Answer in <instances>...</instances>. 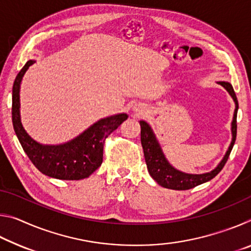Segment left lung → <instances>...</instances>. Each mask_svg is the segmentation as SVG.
I'll return each instance as SVG.
<instances>
[{"label": "left lung", "mask_w": 251, "mask_h": 251, "mask_svg": "<svg viewBox=\"0 0 251 251\" xmlns=\"http://www.w3.org/2000/svg\"><path fill=\"white\" fill-rule=\"evenodd\" d=\"M219 84L226 88L227 92L231 95V97L236 103V109L233 113V120L231 123V131H232V141L230 146L225 155L224 159L220 161V164L216 167L214 171L201 175H190L177 171L169 165L168 161L165 158V156L161 151L158 142L156 141L155 135L151 129L150 125L146 122L141 121V141L144 150V156H145L147 169L150 172V175L157 181V184L165 187V188L175 189V190H187L194 188L203 182L209 181L215 176H217L219 172L226 165L228 157L230 155V151L233 147V144L236 141L237 136V110H238V100L236 93L233 91L232 85L228 82H219Z\"/></svg>", "instance_id": "8db88e82"}]
</instances>
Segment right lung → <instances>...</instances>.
Here are the masks:
<instances>
[{"mask_svg":"<svg viewBox=\"0 0 251 251\" xmlns=\"http://www.w3.org/2000/svg\"><path fill=\"white\" fill-rule=\"evenodd\" d=\"M34 61H28L16 76L12 91V122L15 134L34 166L44 175L57 179L79 180L92 175L103 163L105 139L127 120L126 114L100 120L70 143L44 146L24 130L20 120V85L25 72Z\"/></svg>","mask_w":251,"mask_h":251,"instance_id":"obj_1","label":"right lung"}]
</instances>
